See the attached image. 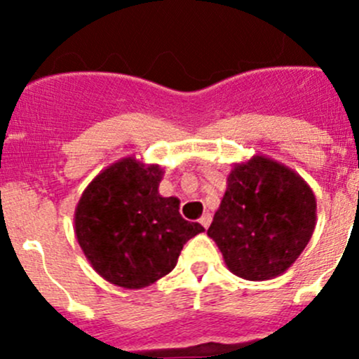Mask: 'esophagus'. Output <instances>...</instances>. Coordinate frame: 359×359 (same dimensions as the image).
<instances>
[{"label":"esophagus","mask_w":359,"mask_h":359,"mask_svg":"<svg viewBox=\"0 0 359 359\" xmlns=\"http://www.w3.org/2000/svg\"><path fill=\"white\" fill-rule=\"evenodd\" d=\"M200 224L205 227V229H208V226L212 224V215H210V213H205V215L200 219Z\"/></svg>","instance_id":"1"}]
</instances>
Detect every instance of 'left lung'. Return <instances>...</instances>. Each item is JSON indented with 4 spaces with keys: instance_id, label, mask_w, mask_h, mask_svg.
Returning <instances> with one entry per match:
<instances>
[{
    "instance_id": "obj_1",
    "label": "left lung",
    "mask_w": 359,
    "mask_h": 359,
    "mask_svg": "<svg viewBox=\"0 0 359 359\" xmlns=\"http://www.w3.org/2000/svg\"><path fill=\"white\" fill-rule=\"evenodd\" d=\"M316 227V196L288 166L255 154L234 163L208 236L227 269L248 281L283 274Z\"/></svg>"
}]
</instances>
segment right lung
Instances as JSON below:
<instances>
[{
    "label": "right lung",
    "mask_w": 359,
    "mask_h": 359,
    "mask_svg": "<svg viewBox=\"0 0 359 359\" xmlns=\"http://www.w3.org/2000/svg\"><path fill=\"white\" fill-rule=\"evenodd\" d=\"M159 165L135 156L112 163L76 205L74 233L83 253L116 287L139 290L175 267L184 245L203 233L179 213V198H163Z\"/></svg>",
    "instance_id": "add662e5"
}]
</instances>
